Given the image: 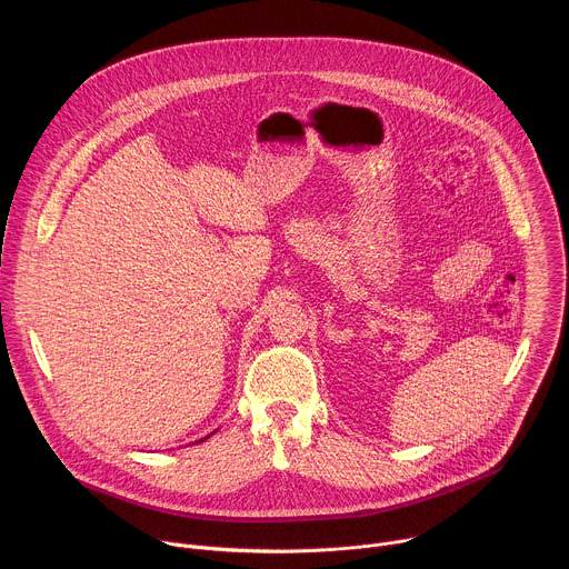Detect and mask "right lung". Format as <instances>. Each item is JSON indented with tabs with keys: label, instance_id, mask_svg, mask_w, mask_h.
<instances>
[{
	"label": "right lung",
	"instance_id": "1",
	"mask_svg": "<svg viewBox=\"0 0 569 569\" xmlns=\"http://www.w3.org/2000/svg\"><path fill=\"white\" fill-rule=\"evenodd\" d=\"M204 439H207V437H204ZM204 439H200V441H204Z\"/></svg>",
	"mask_w": 569,
	"mask_h": 569
}]
</instances>
